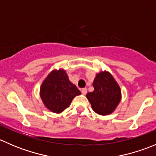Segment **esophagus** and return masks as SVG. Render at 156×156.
<instances>
[{
    "instance_id": "1",
    "label": "esophagus",
    "mask_w": 156,
    "mask_h": 156,
    "mask_svg": "<svg viewBox=\"0 0 156 156\" xmlns=\"http://www.w3.org/2000/svg\"><path fill=\"white\" fill-rule=\"evenodd\" d=\"M81 93H82V94H84V95H85L86 94H87V88H82V89L81 90Z\"/></svg>"
}]
</instances>
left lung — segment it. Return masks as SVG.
<instances>
[{"label":"left lung","instance_id":"8db88e82","mask_svg":"<svg viewBox=\"0 0 156 156\" xmlns=\"http://www.w3.org/2000/svg\"><path fill=\"white\" fill-rule=\"evenodd\" d=\"M93 86L94 90L86 95L93 110L100 115L112 113L122 99L121 88L112 75L107 71L99 72Z\"/></svg>","mask_w":156,"mask_h":156}]
</instances>
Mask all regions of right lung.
<instances>
[{"label":"right lung","instance_id":"obj_1","mask_svg":"<svg viewBox=\"0 0 156 156\" xmlns=\"http://www.w3.org/2000/svg\"><path fill=\"white\" fill-rule=\"evenodd\" d=\"M81 94L69 79L64 69L52 71L42 83L40 96L45 107L54 113H60L70 106L72 100Z\"/></svg>","mask_w":156,"mask_h":156}]
</instances>
